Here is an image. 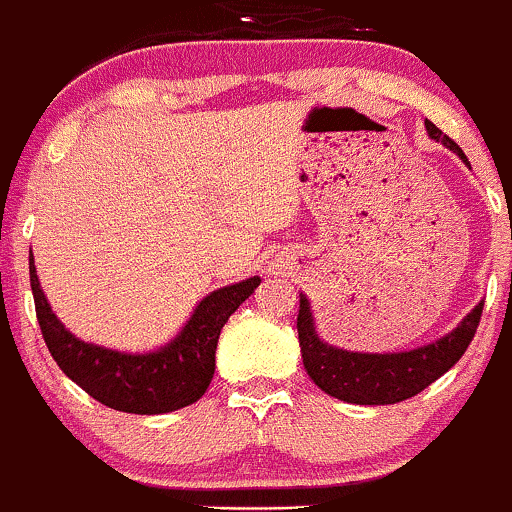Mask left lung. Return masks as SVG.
Returning a JSON list of instances; mask_svg holds the SVG:
<instances>
[{
    "mask_svg": "<svg viewBox=\"0 0 512 512\" xmlns=\"http://www.w3.org/2000/svg\"><path fill=\"white\" fill-rule=\"evenodd\" d=\"M425 128L432 140L444 144L465 166H470L463 149L449 140L437 125L425 121ZM482 308L484 301L472 308L449 334L425 346H418V349L396 353H365L346 351L323 342L318 330H315L311 301L306 299V294H299L296 330H299L304 368L308 377L325 394L339 401L356 403V406H387V403L406 401L410 396L420 394L422 389L430 387L434 380H439L444 372H449L460 361V356H463L472 337H475L479 318H482Z\"/></svg>",
    "mask_w": 512,
    "mask_h": 512,
    "instance_id": "1",
    "label": "left lung"
}]
</instances>
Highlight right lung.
I'll list each match as a JSON object with an SVG mask.
<instances>
[{"instance_id":"right-lung-1","label":"right lung","mask_w":512,"mask_h":512,"mask_svg":"<svg viewBox=\"0 0 512 512\" xmlns=\"http://www.w3.org/2000/svg\"><path fill=\"white\" fill-rule=\"evenodd\" d=\"M258 285L261 277L254 275L216 289L199 301L185 327L168 344L147 353H128L82 342L66 330L42 292L30 254L37 323L56 365L92 399L135 415L173 413L206 394L216 372L220 330Z\"/></svg>"}]
</instances>
